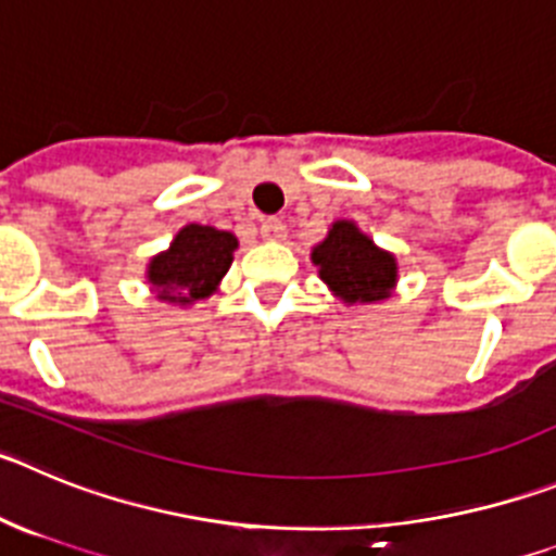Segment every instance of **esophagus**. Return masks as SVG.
Instances as JSON below:
<instances>
[{
    "instance_id": "obj_1",
    "label": "esophagus",
    "mask_w": 556,
    "mask_h": 556,
    "mask_svg": "<svg viewBox=\"0 0 556 556\" xmlns=\"http://www.w3.org/2000/svg\"><path fill=\"white\" fill-rule=\"evenodd\" d=\"M285 232H288V229H285L282 218H263V222H260V235H263L266 241H282Z\"/></svg>"
}]
</instances>
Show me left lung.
Returning a JSON list of instances; mask_svg holds the SVG:
<instances>
[{"instance_id":"left-lung-1","label":"left lung","mask_w":556,"mask_h":556,"mask_svg":"<svg viewBox=\"0 0 556 556\" xmlns=\"http://www.w3.org/2000/svg\"><path fill=\"white\" fill-rule=\"evenodd\" d=\"M309 257L343 304L382 302L396 288V257L379 249L354 222H334Z\"/></svg>"}]
</instances>
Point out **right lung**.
<instances>
[{
    "instance_id": "add662e5",
    "label": "right lung",
    "mask_w": 556,
    "mask_h": 556,
    "mask_svg": "<svg viewBox=\"0 0 556 556\" xmlns=\"http://www.w3.org/2000/svg\"><path fill=\"white\" fill-rule=\"evenodd\" d=\"M235 249L238 238L232 232L188 224L166 252L149 260L147 279L163 302L193 304L216 293L218 282L232 266Z\"/></svg>"
}]
</instances>
